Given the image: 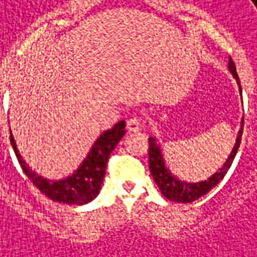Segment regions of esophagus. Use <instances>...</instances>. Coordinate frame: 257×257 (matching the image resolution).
<instances>
[{
    "mask_svg": "<svg viewBox=\"0 0 257 257\" xmlns=\"http://www.w3.org/2000/svg\"><path fill=\"white\" fill-rule=\"evenodd\" d=\"M141 126H142V122H141V119L138 116L129 117L128 120H126V129H128L129 132H138Z\"/></svg>",
    "mask_w": 257,
    "mask_h": 257,
    "instance_id": "obj_1",
    "label": "esophagus"
}]
</instances>
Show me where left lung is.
Instances as JSON below:
<instances>
[{
  "label": "left lung",
  "mask_w": 257,
  "mask_h": 257,
  "mask_svg": "<svg viewBox=\"0 0 257 257\" xmlns=\"http://www.w3.org/2000/svg\"><path fill=\"white\" fill-rule=\"evenodd\" d=\"M229 69L230 72L233 73L234 79L237 80L239 83V76H237V72H236V66L233 60L230 59L229 62ZM240 84V83H239ZM243 123V122H241ZM241 134H243V126L240 128L239 135H237V140H236V144L233 147V151L230 154V157L227 158L226 164L220 168V171L216 173L214 175H211L207 181H203V183H195V184H188V183H183L180 180H177L174 175H171V173L167 170L165 167V162H164V158H162L161 148L160 145L157 144L155 138H150V170L151 174H152V178L154 181L157 183L158 188L161 190L162 195L171 201H178V203H191V201H195L197 198H200L201 195L207 194L213 187L216 185L224 178V175L227 174L229 168L233 164V160L237 154V150L240 147V141H241Z\"/></svg>",
  "instance_id": "8db88e82"
}]
</instances>
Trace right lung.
<instances>
[{"mask_svg":"<svg viewBox=\"0 0 257 257\" xmlns=\"http://www.w3.org/2000/svg\"><path fill=\"white\" fill-rule=\"evenodd\" d=\"M125 134H126L125 120H120L112 129L105 131L93 144L89 155L77 168V171L62 181H49L46 178H41L34 171H31L24 160L21 158L13 135H11V145L14 148V152L17 155V160L24 174L43 194L59 203L80 206L92 201L99 194L106 171L109 155L115 150L117 142Z\"/></svg>","mask_w":257,"mask_h":257,"instance_id":"right-lung-1","label":"right lung"}]
</instances>
